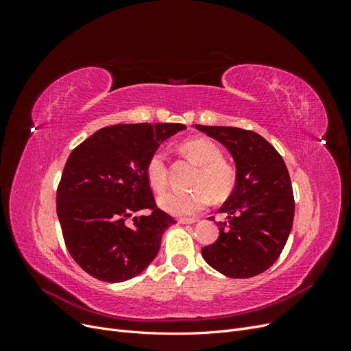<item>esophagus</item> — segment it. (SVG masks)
Returning a JSON list of instances; mask_svg holds the SVG:
<instances>
[{
    "instance_id": "esophagus-1",
    "label": "esophagus",
    "mask_w": 351,
    "mask_h": 351,
    "mask_svg": "<svg viewBox=\"0 0 351 351\" xmlns=\"http://www.w3.org/2000/svg\"><path fill=\"white\" fill-rule=\"evenodd\" d=\"M196 218H178V224H195Z\"/></svg>"
}]
</instances>
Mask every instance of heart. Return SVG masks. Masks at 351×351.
<instances>
[{"instance_id":"obj_1","label":"heart","mask_w":351,"mask_h":351,"mask_svg":"<svg viewBox=\"0 0 351 351\" xmlns=\"http://www.w3.org/2000/svg\"><path fill=\"white\" fill-rule=\"evenodd\" d=\"M183 154L195 162L199 168L195 187L197 190L190 193L168 192L158 199V205L168 214L178 217L195 215L204 209L209 195L222 200L226 199L234 189L236 171L228 162L222 159L221 147L209 139H190L182 145ZM146 178L155 192L161 193L167 187L168 169L167 158L162 151H155L151 154L145 167Z\"/></svg>"}]
</instances>
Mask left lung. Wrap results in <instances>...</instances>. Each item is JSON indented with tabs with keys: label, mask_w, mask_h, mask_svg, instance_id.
Segmentation results:
<instances>
[{
	"label": "left lung",
	"mask_w": 351,
	"mask_h": 351,
	"mask_svg": "<svg viewBox=\"0 0 351 351\" xmlns=\"http://www.w3.org/2000/svg\"><path fill=\"white\" fill-rule=\"evenodd\" d=\"M195 127L224 145L236 162L234 190L218 210L228 221L219 222L218 240L202 249V256L226 277H254L278 259L290 236L294 197L289 169L258 133L239 127Z\"/></svg>",
	"instance_id": "8db88e82"
}]
</instances>
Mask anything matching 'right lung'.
I'll use <instances>...</instances> for the list:
<instances>
[{
  "label": "right lung",
  "instance_id": "add662e5",
  "mask_svg": "<svg viewBox=\"0 0 351 351\" xmlns=\"http://www.w3.org/2000/svg\"><path fill=\"white\" fill-rule=\"evenodd\" d=\"M184 124H115L74 149L57 190V215L79 267L105 282H123L147 268L164 231L176 224L156 208L145 167L151 154ZM142 208L152 214L132 215ZM134 217V226L125 221Z\"/></svg>",
  "mask_w": 351,
  "mask_h": 351
}]
</instances>
